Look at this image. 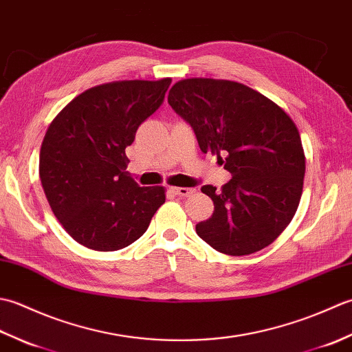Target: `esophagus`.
I'll return each instance as SVG.
<instances>
[{"mask_svg":"<svg viewBox=\"0 0 352 352\" xmlns=\"http://www.w3.org/2000/svg\"><path fill=\"white\" fill-rule=\"evenodd\" d=\"M170 190L174 192L175 195L183 197V198L190 197V195H193V193H195V189H192V188H170Z\"/></svg>","mask_w":352,"mask_h":352,"instance_id":"esophagus-1","label":"esophagus"}]
</instances>
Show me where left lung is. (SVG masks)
Masks as SVG:
<instances>
[{"instance_id":"1","label":"left lung","mask_w":352,"mask_h":352,"mask_svg":"<svg viewBox=\"0 0 352 352\" xmlns=\"http://www.w3.org/2000/svg\"><path fill=\"white\" fill-rule=\"evenodd\" d=\"M168 102L190 124L201 151L218 155L233 177L221 190L201 188L214 210L197 223V234L228 256L266 248L301 199L305 155L295 122L265 95L230 80H182Z\"/></svg>"}]
</instances>
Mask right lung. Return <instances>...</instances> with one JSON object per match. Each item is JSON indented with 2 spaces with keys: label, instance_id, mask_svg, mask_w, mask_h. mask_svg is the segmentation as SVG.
I'll return each instance as SVG.
<instances>
[{
  "label": "right lung",
  "instance_id": "right-lung-1",
  "mask_svg": "<svg viewBox=\"0 0 352 352\" xmlns=\"http://www.w3.org/2000/svg\"><path fill=\"white\" fill-rule=\"evenodd\" d=\"M170 78L124 80L87 89L48 126L39 175L52 213L86 248L118 251L145 233L164 188H140L125 148L162 106Z\"/></svg>",
  "mask_w": 352,
  "mask_h": 352
}]
</instances>
